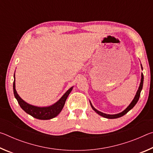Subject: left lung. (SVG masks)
I'll use <instances>...</instances> for the list:
<instances>
[{
  "instance_id": "obj_1",
  "label": "left lung",
  "mask_w": 153,
  "mask_h": 153,
  "mask_svg": "<svg viewBox=\"0 0 153 153\" xmlns=\"http://www.w3.org/2000/svg\"><path fill=\"white\" fill-rule=\"evenodd\" d=\"M141 68L142 69V66L141 65ZM143 82H144V76H143V74L142 73L141 74V79H140V86L138 87V89L137 90L136 92V94L135 95V97H134V99L132 100V101L131 102L130 104L128 105V107H127L125 110H123L122 112H121L120 113H117V114H114V115H109V114H106L104 113H102L100 112V111H98L97 109H96V108L93 107V105H92L91 102L90 101V105H91V107L92 108V109L94 110L96 113L98 115L102 116V117H105V118H107V119H117L119 117H121L123 116L124 115H126V114L129 111H130L131 108H132L134 106L136 105V104L137 102H138V100H139V98H140V92L142 91V86H143Z\"/></svg>"
}]
</instances>
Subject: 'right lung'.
I'll list each match as a JSON object with an SVG mask.
<instances>
[{
	"mask_svg": "<svg viewBox=\"0 0 153 153\" xmlns=\"http://www.w3.org/2000/svg\"><path fill=\"white\" fill-rule=\"evenodd\" d=\"M74 86L71 87L57 102L54 103L53 105L48 106V107H37L24 101L17 94L15 89V77L14 74V82H13V92L15 98H16L18 103L20 105L21 108L24 110L25 113L29 114L31 116L36 119L41 120H51L57 116L63 109L65 103L70 94L71 90H73Z\"/></svg>",
	"mask_w": 153,
	"mask_h": 153,
	"instance_id": "add662e5",
	"label": "right lung"
}]
</instances>
